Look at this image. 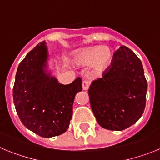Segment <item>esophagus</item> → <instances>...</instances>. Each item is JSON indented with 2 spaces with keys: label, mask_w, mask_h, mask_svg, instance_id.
Masks as SVG:
<instances>
[{
  "label": "esophagus",
  "mask_w": 160,
  "mask_h": 160,
  "mask_svg": "<svg viewBox=\"0 0 160 160\" xmlns=\"http://www.w3.org/2000/svg\"><path fill=\"white\" fill-rule=\"evenodd\" d=\"M89 81H88V80H84L83 81V83H82V88H83V90H88V87H89Z\"/></svg>",
  "instance_id": "esophagus-1"
}]
</instances>
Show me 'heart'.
I'll return each instance as SVG.
<instances>
[{"label": "heart", "mask_w": 160, "mask_h": 160, "mask_svg": "<svg viewBox=\"0 0 160 160\" xmlns=\"http://www.w3.org/2000/svg\"><path fill=\"white\" fill-rule=\"evenodd\" d=\"M113 51L108 47H89L77 50L72 54L71 62L77 68L90 66L92 75H100L109 66Z\"/></svg>", "instance_id": "heart-1"}]
</instances>
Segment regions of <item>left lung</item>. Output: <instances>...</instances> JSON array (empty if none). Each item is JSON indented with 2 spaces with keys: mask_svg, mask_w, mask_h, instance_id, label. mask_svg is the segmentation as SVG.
Returning a JSON list of instances; mask_svg holds the SVG:
<instances>
[{
  "mask_svg": "<svg viewBox=\"0 0 160 160\" xmlns=\"http://www.w3.org/2000/svg\"><path fill=\"white\" fill-rule=\"evenodd\" d=\"M147 82L138 56L126 46L113 55L111 68L92 82L90 105L98 124L109 130H123L134 124L146 106Z\"/></svg>",
  "mask_w": 160,
  "mask_h": 160,
  "instance_id": "obj_1",
  "label": "left lung"
}]
</instances>
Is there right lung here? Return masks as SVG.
I'll use <instances>...</instances> for the list:
<instances>
[{"label":"right lung","mask_w":160,"mask_h":160,"mask_svg":"<svg viewBox=\"0 0 160 160\" xmlns=\"http://www.w3.org/2000/svg\"><path fill=\"white\" fill-rule=\"evenodd\" d=\"M42 41L19 64L13 89V103L22 124L43 138L63 134L69 128L72 105L82 90L81 79L62 84L49 69V52Z\"/></svg>","instance_id":"1"}]
</instances>
